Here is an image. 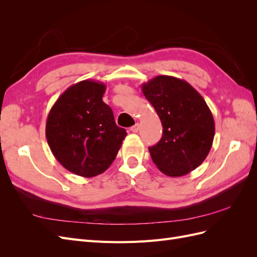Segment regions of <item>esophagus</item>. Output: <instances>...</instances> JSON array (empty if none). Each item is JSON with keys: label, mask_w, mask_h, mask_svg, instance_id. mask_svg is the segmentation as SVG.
Segmentation results:
<instances>
[{"label": "esophagus", "mask_w": 257, "mask_h": 257, "mask_svg": "<svg viewBox=\"0 0 257 257\" xmlns=\"http://www.w3.org/2000/svg\"><path fill=\"white\" fill-rule=\"evenodd\" d=\"M131 131L133 132V133H137V132L139 131V124H138V123H136L135 125H133V126L131 127Z\"/></svg>", "instance_id": "esophagus-1"}]
</instances>
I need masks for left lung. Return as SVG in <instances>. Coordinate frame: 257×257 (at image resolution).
<instances>
[{
    "mask_svg": "<svg viewBox=\"0 0 257 257\" xmlns=\"http://www.w3.org/2000/svg\"><path fill=\"white\" fill-rule=\"evenodd\" d=\"M145 97L160 116L161 141L149 148L163 174L181 177L205 161L214 138V120L204 97L185 80L157 76L142 85Z\"/></svg>",
    "mask_w": 257,
    "mask_h": 257,
    "instance_id": "8db88e82",
    "label": "left lung"
}]
</instances>
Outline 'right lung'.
<instances>
[{
    "instance_id": "1",
    "label": "right lung",
    "mask_w": 257,
    "mask_h": 257,
    "mask_svg": "<svg viewBox=\"0 0 257 257\" xmlns=\"http://www.w3.org/2000/svg\"><path fill=\"white\" fill-rule=\"evenodd\" d=\"M106 85L82 80L66 89L49 111L46 138L60 164L84 178L103 174L126 136L103 102Z\"/></svg>"
}]
</instances>
